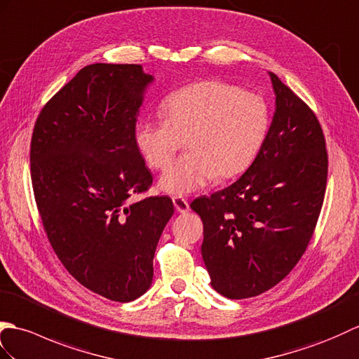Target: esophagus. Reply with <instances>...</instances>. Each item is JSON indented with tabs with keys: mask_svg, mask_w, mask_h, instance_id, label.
<instances>
[{
	"mask_svg": "<svg viewBox=\"0 0 359 359\" xmlns=\"http://www.w3.org/2000/svg\"><path fill=\"white\" fill-rule=\"evenodd\" d=\"M173 205H175V209H177L180 213H186L190 209L187 200H184V198H182V196H175L173 198Z\"/></svg>",
	"mask_w": 359,
	"mask_h": 359,
	"instance_id": "1",
	"label": "esophagus"
}]
</instances>
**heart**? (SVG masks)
Segmentation results:
<instances>
[{"mask_svg":"<svg viewBox=\"0 0 359 359\" xmlns=\"http://www.w3.org/2000/svg\"><path fill=\"white\" fill-rule=\"evenodd\" d=\"M163 118L140 119L135 146L149 167L163 170L185 141L188 152L169 166L159 189L184 196L215 178H235L249 169L269 130V107L257 93L222 81H201L169 95Z\"/></svg>","mask_w":359,"mask_h":359,"instance_id":"b5f03b06","label":"heart"}]
</instances>
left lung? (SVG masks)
<instances>
[{
	"instance_id": "obj_1",
	"label": "left lung",
	"mask_w": 359,
	"mask_h": 359,
	"mask_svg": "<svg viewBox=\"0 0 359 359\" xmlns=\"http://www.w3.org/2000/svg\"><path fill=\"white\" fill-rule=\"evenodd\" d=\"M269 75L275 114L257 158L232 186L190 204L203 219L212 287L230 299L257 297L290 273L313 235L327 182L320 121Z\"/></svg>"
}]
</instances>
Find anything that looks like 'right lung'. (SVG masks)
I'll list each match as a JSON object with an SVG mask.
<instances>
[{
	"mask_svg": "<svg viewBox=\"0 0 359 359\" xmlns=\"http://www.w3.org/2000/svg\"><path fill=\"white\" fill-rule=\"evenodd\" d=\"M154 76L140 65L86 66L35 123L30 177L44 230L67 272L107 299L146 293L173 215L169 196L129 198L152 186L135 126Z\"/></svg>",
	"mask_w": 359,
	"mask_h": 359,
	"instance_id": "add662e5",
	"label": "right lung"
}]
</instances>
